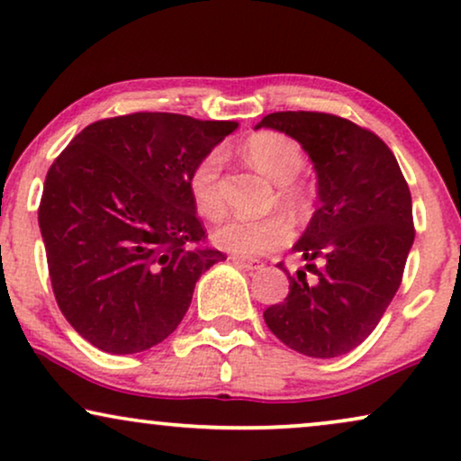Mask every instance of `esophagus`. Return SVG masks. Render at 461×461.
Returning <instances> with one entry per match:
<instances>
[{
  "label": "esophagus",
  "instance_id": "obj_1",
  "mask_svg": "<svg viewBox=\"0 0 461 461\" xmlns=\"http://www.w3.org/2000/svg\"><path fill=\"white\" fill-rule=\"evenodd\" d=\"M230 260L235 262L237 267L245 268V271H258V268L265 267V265H262V262H258V260H248V258H241V256H230Z\"/></svg>",
  "mask_w": 461,
  "mask_h": 461
}]
</instances>
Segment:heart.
I'll return each instance as SVG.
<instances>
[{
	"mask_svg": "<svg viewBox=\"0 0 461 461\" xmlns=\"http://www.w3.org/2000/svg\"><path fill=\"white\" fill-rule=\"evenodd\" d=\"M245 158L256 169L277 184L279 203L294 213L303 216L309 209L307 190L298 182L304 167L301 148L290 137L275 131H262L245 141ZM222 152L209 150L193 165L188 173V193L194 209L207 220H218L224 213V201L220 194V171H222ZM213 243L224 252L254 258L265 256L273 249L284 248L292 239V226L284 216L267 218H232L213 230Z\"/></svg>",
	"mask_w": 461,
	"mask_h": 461,
	"instance_id": "obj_1",
	"label": "heart"
}]
</instances>
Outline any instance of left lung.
Instances as JSON below:
<instances>
[{"mask_svg":"<svg viewBox=\"0 0 461 461\" xmlns=\"http://www.w3.org/2000/svg\"><path fill=\"white\" fill-rule=\"evenodd\" d=\"M260 127L301 143L318 176L320 199L292 248L314 277L288 273V296L265 311V321L298 354L343 356L375 330L402 282L415 239L411 190L390 148L345 118L275 112Z\"/></svg>","mask_w":461,"mask_h":461,"instance_id":"8db88e82","label":"left lung"}]
</instances>
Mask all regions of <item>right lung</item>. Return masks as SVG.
<instances>
[{
	"label": "right lung",
	"mask_w": 461,
	"mask_h": 461,
	"mask_svg": "<svg viewBox=\"0 0 461 461\" xmlns=\"http://www.w3.org/2000/svg\"><path fill=\"white\" fill-rule=\"evenodd\" d=\"M232 121L137 112L80 131L46 173L38 222L65 320L107 354L165 340L216 262L188 193L203 154Z\"/></svg>",
	"instance_id": "right-lung-1"
}]
</instances>
